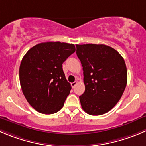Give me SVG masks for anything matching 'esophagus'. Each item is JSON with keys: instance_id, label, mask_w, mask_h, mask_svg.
Segmentation results:
<instances>
[{"instance_id": "esophagus-1", "label": "esophagus", "mask_w": 146, "mask_h": 146, "mask_svg": "<svg viewBox=\"0 0 146 146\" xmlns=\"http://www.w3.org/2000/svg\"><path fill=\"white\" fill-rule=\"evenodd\" d=\"M77 82H74L71 83V85H72V88H74V87H75V86L77 85Z\"/></svg>"}]
</instances>
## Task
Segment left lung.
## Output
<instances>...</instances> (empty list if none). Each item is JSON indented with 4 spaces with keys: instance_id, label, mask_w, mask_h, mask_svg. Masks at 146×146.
I'll return each mask as SVG.
<instances>
[{
    "instance_id": "obj_1",
    "label": "left lung",
    "mask_w": 146,
    "mask_h": 146,
    "mask_svg": "<svg viewBox=\"0 0 146 146\" xmlns=\"http://www.w3.org/2000/svg\"><path fill=\"white\" fill-rule=\"evenodd\" d=\"M83 67L85 91L80 96L82 109L91 115L109 112L123 95L127 81L124 59L104 44L76 45Z\"/></svg>"
}]
</instances>
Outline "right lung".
<instances>
[{
	"label": "right lung",
	"instance_id": "1",
	"mask_svg": "<svg viewBox=\"0 0 146 146\" xmlns=\"http://www.w3.org/2000/svg\"><path fill=\"white\" fill-rule=\"evenodd\" d=\"M75 50L72 44L48 41L31 48L22 59L19 68L22 92L40 113H56L64 106L72 87L62 64Z\"/></svg>",
	"mask_w": 146,
	"mask_h": 146
}]
</instances>
